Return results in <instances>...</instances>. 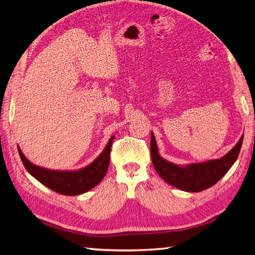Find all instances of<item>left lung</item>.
<instances>
[{
    "mask_svg": "<svg viewBox=\"0 0 255 255\" xmlns=\"http://www.w3.org/2000/svg\"><path fill=\"white\" fill-rule=\"evenodd\" d=\"M243 136L228 154L219 159L179 166L160 157L155 135L151 132L150 154L152 165L161 178L172 186L185 192H202L213 186L232 167L238 159Z\"/></svg>",
    "mask_w": 255,
    "mask_h": 255,
    "instance_id": "1",
    "label": "left lung"
}]
</instances>
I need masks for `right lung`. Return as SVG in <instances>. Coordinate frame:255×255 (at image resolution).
<instances>
[{
  "mask_svg": "<svg viewBox=\"0 0 255 255\" xmlns=\"http://www.w3.org/2000/svg\"><path fill=\"white\" fill-rule=\"evenodd\" d=\"M114 138L115 136L110 138L105 149L91 164L78 170H53L40 167L23 155L20 147H17V150L25 169L35 179L59 194L75 196L90 191L104 179L108 170Z\"/></svg>",
  "mask_w": 255,
  "mask_h": 255,
  "instance_id": "right-lung-1",
  "label": "right lung"
}]
</instances>
